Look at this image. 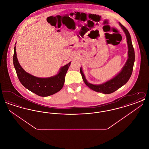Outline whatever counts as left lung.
Returning <instances> with one entry per match:
<instances>
[{"instance_id":"obj_1","label":"left lung","mask_w":149,"mask_h":149,"mask_svg":"<svg viewBox=\"0 0 149 149\" xmlns=\"http://www.w3.org/2000/svg\"><path fill=\"white\" fill-rule=\"evenodd\" d=\"M120 25L121 26L122 29H123L126 36L128 48V57L127 61L120 72L118 75H117L114 78L108 81L104 84L100 85H93L91 83H89L87 81V80L85 79V76L82 71L81 68H80V69L82 78L85 84L90 89L97 92L103 93L104 94H111L112 93H113L117 89H118L121 86L125 85L128 81L132 75L134 64L135 62L134 49L132 46L131 38L129 32L128 31L127 29H126V27H124L120 23Z\"/></svg>"}]
</instances>
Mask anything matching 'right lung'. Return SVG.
<instances>
[{
    "mask_svg": "<svg viewBox=\"0 0 149 149\" xmlns=\"http://www.w3.org/2000/svg\"><path fill=\"white\" fill-rule=\"evenodd\" d=\"M71 63L60 69L56 75L48 78H37L24 71L18 61L15 46L13 64L19 80L26 88L41 97H47L60 91L64 86L65 78Z\"/></svg>",
    "mask_w": 149,
    "mask_h": 149,
    "instance_id": "1",
    "label": "right lung"
}]
</instances>
